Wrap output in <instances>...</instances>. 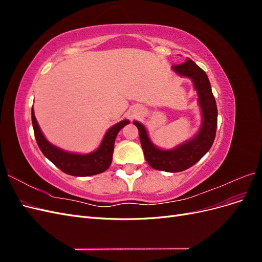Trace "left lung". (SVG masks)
I'll list each match as a JSON object with an SVG mask.
<instances>
[{"label":"left lung","instance_id":"8db88e82","mask_svg":"<svg viewBox=\"0 0 262 262\" xmlns=\"http://www.w3.org/2000/svg\"><path fill=\"white\" fill-rule=\"evenodd\" d=\"M171 70L182 77L190 78L193 83L202 116L199 131L192 139L176 147L162 149L153 144L143 124L139 121H133V124L137 125L139 130L144 157L150 167L167 172H178L191 167L209 152L215 139L217 108L207 73L192 60L187 58L186 62L171 67Z\"/></svg>","mask_w":262,"mask_h":262}]
</instances>
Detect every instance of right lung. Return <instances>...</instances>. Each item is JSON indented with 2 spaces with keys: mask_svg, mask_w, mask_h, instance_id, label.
<instances>
[{
  "mask_svg": "<svg viewBox=\"0 0 262 262\" xmlns=\"http://www.w3.org/2000/svg\"><path fill=\"white\" fill-rule=\"evenodd\" d=\"M31 122H33L36 141L42 154L63 172L76 177L93 176L107 170L113 162L117 134L124 125L130 123L126 119L116 123L107 130L97 149L89 154H78L67 152L64 149L57 147L45 138L36 120L34 108H31Z\"/></svg>",
  "mask_w": 262,
  "mask_h": 262,
  "instance_id": "1",
  "label": "right lung"
}]
</instances>
